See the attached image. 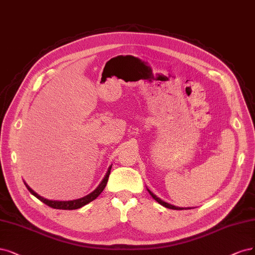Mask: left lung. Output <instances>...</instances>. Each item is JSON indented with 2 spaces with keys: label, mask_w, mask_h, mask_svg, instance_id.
Instances as JSON below:
<instances>
[{
  "label": "left lung",
  "mask_w": 255,
  "mask_h": 255,
  "mask_svg": "<svg viewBox=\"0 0 255 255\" xmlns=\"http://www.w3.org/2000/svg\"><path fill=\"white\" fill-rule=\"evenodd\" d=\"M147 191H148V193H150L151 194V196L157 201V203H159L160 205H162L163 207H165V208H169V209H173V210H183V208H179V207H176V206H173V205H170V204H168V203H165V201H163V200H161L159 197H157L156 195H154L153 193L147 189ZM187 209V208H186ZM190 209V208H189Z\"/></svg>",
  "instance_id": "obj_1"
}]
</instances>
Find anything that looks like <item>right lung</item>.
<instances>
[{"label":"right lung","instance_id":"1","mask_svg":"<svg viewBox=\"0 0 255 255\" xmlns=\"http://www.w3.org/2000/svg\"><path fill=\"white\" fill-rule=\"evenodd\" d=\"M111 169H112V166H110V169H109L107 175H105V177L103 178V180L101 181V183L99 184L97 189H96L95 191H93V192L91 193V194L86 195V196H84V197H82V198L75 199V200H68V201L48 200V199H46V198H44V197L38 195L37 193L34 192V191H32L26 183H25V186H26V188L28 189V191L31 193V194H32L33 196H36L38 199H40V200L42 201V203L47 205V206L50 207V208L60 209V210H75V209H79V208H81V207L87 205L89 203H91V201H93L94 199H96V198H97V197L101 194V192L104 190L105 186H107V183H108L109 176H110V173H111Z\"/></svg>","mask_w":255,"mask_h":255}]
</instances>
